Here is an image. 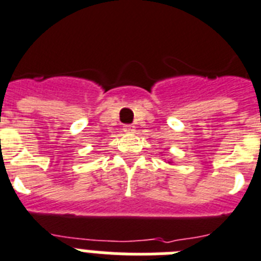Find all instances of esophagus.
Returning a JSON list of instances; mask_svg holds the SVG:
<instances>
[{"instance_id":"obj_1","label":"esophagus","mask_w":261,"mask_h":261,"mask_svg":"<svg viewBox=\"0 0 261 261\" xmlns=\"http://www.w3.org/2000/svg\"><path fill=\"white\" fill-rule=\"evenodd\" d=\"M123 133L134 134L135 133V127H134V126H130V124H126V126H123Z\"/></svg>"}]
</instances>
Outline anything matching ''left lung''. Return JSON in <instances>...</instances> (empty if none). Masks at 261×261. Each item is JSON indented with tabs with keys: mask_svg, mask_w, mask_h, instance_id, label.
I'll return each instance as SVG.
<instances>
[{
	"mask_svg": "<svg viewBox=\"0 0 261 261\" xmlns=\"http://www.w3.org/2000/svg\"><path fill=\"white\" fill-rule=\"evenodd\" d=\"M168 164H172V160H168Z\"/></svg>",
	"mask_w": 261,
	"mask_h": 261,
	"instance_id": "obj_1",
	"label": "left lung"
}]
</instances>
